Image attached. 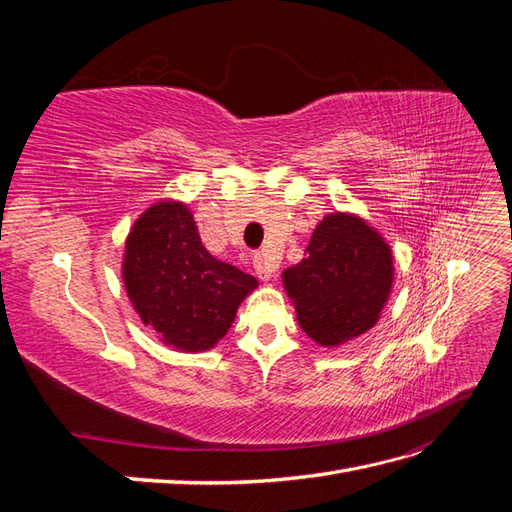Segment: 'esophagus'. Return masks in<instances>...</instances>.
<instances>
[{"mask_svg": "<svg viewBox=\"0 0 512 512\" xmlns=\"http://www.w3.org/2000/svg\"><path fill=\"white\" fill-rule=\"evenodd\" d=\"M254 271H256V275H258V280L269 282L271 275H273V265H271V262H269L267 258L254 256Z\"/></svg>", "mask_w": 512, "mask_h": 512, "instance_id": "esophagus-1", "label": "esophagus"}]
</instances>
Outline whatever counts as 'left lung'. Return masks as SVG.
Listing matches in <instances>:
<instances>
[{
  "label": "left lung",
  "instance_id": "1",
  "mask_svg": "<svg viewBox=\"0 0 512 512\" xmlns=\"http://www.w3.org/2000/svg\"><path fill=\"white\" fill-rule=\"evenodd\" d=\"M393 254L376 228L352 213H329L305 258L282 273L299 327L318 346L337 348L369 331L393 286Z\"/></svg>",
  "mask_w": 512,
  "mask_h": 512
}]
</instances>
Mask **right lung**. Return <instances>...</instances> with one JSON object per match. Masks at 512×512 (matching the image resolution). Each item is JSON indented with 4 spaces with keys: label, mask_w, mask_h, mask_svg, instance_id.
<instances>
[{
    "label": "right lung",
    "mask_w": 512,
    "mask_h": 512,
    "mask_svg": "<svg viewBox=\"0 0 512 512\" xmlns=\"http://www.w3.org/2000/svg\"><path fill=\"white\" fill-rule=\"evenodd\" d=\"M121 275L136 314L181 352L218 344L258 286L256 277L207 252L192 211L179 200L151 205L134 222Z\"/></svg>",
    "instance_id": "obj_1"
}]
</instances>
